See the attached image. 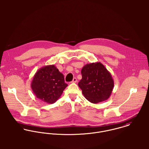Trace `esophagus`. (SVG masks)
Wrapping results in <instances>:
<instances>
[{
    "mask_svg": "<svg viewBox=\"0 0 149 149\" xmlns=\"http://www.w3.org/2000/svg\"><path fill=\"white\" fill-rule=\"evenodd\" d=\"M77 82V79L76 78V77H74V78H73V80L72 81V83H76Z\"/></svg>",
    "mask_w": 149,
    "mask_h": 149,
    "instance_id": "obj_1",
    "label": "esophagus"
}]
</instances>
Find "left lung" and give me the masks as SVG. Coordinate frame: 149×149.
<instances>
[{"label": "left lung", "mask_w": 149, "mask_h": 149, "mask_svg": "<svg viewBox=\"0 0 149 149\" xmlns=\"http://www.w3.org/2000/svg\"><path fill=\"white\" fill-rule=\"evenodd\" d=\"M82 79L78 85L89 102L96 104L107 100L114 81L110 72L100 62L86 64L81 69Z\"/></svg>", "instance_id": "8db88e82"}]
</instances>
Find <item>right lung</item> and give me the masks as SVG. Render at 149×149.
<instances>
[{
	"mask_svg": "<svg viewBox=\"0 0 149 149\" xmlns=\"http://www.w3.org/2000/svg\"><path fill=\"white\" fill-rule=\"evenodd\" d=\"M67 86L64 75L54 65H46L39 69L31 83L34 95L49 104L55 103Z\"/></svg>",
	"mask_w": 149,
	"mask_h": 149,
	"instance_id": "obj_1",
	"label": "right lung"
}]
</instances>
